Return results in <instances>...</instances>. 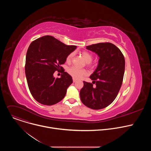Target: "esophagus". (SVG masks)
Returning <instances> with one entry per match:
<instances>
[{"label": "esophagus", "instance_id": "esophagus-1", "mask_svg": "<svg viewBox=\"0 0 151 151\" xmlns=\"http://www.w3.org/2000/svg\"><path fill=\"white\" fill-rule=\"evenodd\" d=\"M76 79H75V78H73V82H76Z\"/></svg>", "mask_w": 151, "mask_h": 151}]
</instances>
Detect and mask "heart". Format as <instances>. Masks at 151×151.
<instances>
[{
  "instance_id": "heart-1",
  "label": "heart",
  "mask_w": 151,
  "mask_h": 151,
  "mask_svg": "<svg viewBox=\"0 0 151 151\" xmlns=\"http://www.w3.org/2000/svg\"><path fill=\"white\" fill-rule=\"evenodd\" d=\"M81 55L84 58L86 63H87V64H90V63L93 60V55L87 51H83L81 53ZM73 57V53L69 54L66 58V62L68 63H70L72 60ZM68 72L73 78H75V79L81 78L82 76L85 75L87 73L86 70L79 69L75 66H72L69 68L68 70Z\"/></svg>"
}]
</instances>
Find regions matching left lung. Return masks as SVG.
Masks as SVG:
<instances>
[{"label": "left lung", "instance_id": "left-lung-1", "mask_svg": "<svg viewBox=\"0 0 151 151\" xmlns=\"http://www.w3.org/2000/svg\"><path fill=\"white\" fill-rule=\"evenodd\" d=\"M86 48L95 52L99 59L90 77L93 82L83 81L80 97L84 105L99 110L108 106L116 97L124 78L125 58L120 50L111 43H99Z\"/></svg>", "mask_w": 151, "mask_h": 151}]
</instances>
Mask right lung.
Instances as JSON below:
<instances>
[{"label": "right lung", "mask_w": 151, "mask_h": 151, "mask_svg": "<svg viewBox=\"0 0 151 151\" xmlns=\"http://www.w3.org/2000/svg\"><path fill=\"white\" fill-rule=\"evenodd\" d=\"M76 46L67 45L51 36L33 41L27 51L25 73L29 90L39 103L51 106L60 101L72 83V76L63 70L60 78L53 74L65 63Z\"/></svg>", "instance_id": "add662e5"}]
</instances>
